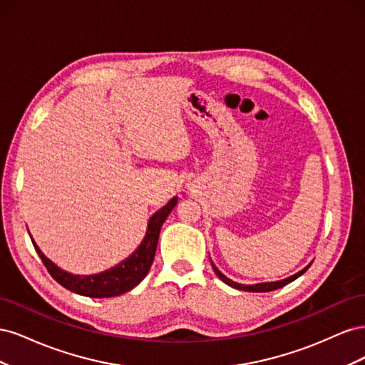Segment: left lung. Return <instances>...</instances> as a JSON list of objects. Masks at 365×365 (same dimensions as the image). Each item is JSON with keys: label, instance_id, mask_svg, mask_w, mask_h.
Masks as SVG:
<instances>
[{"label": "left lung", "instance_id": "obj_1", "mask_svg": "<svg viewBox=\"0 0 365 365\" xmlns=\"http://www.w3.org/2000/svg\"><path fill=\"white\" fill-rule=\"evenodd\" d=\"M212 267H213V269H215V272H216L217 277H219L220 280H222L224 283H227L228 286H231V288L239 289V291H248V292H269V291L280 289V288H283V286H286L288 283H291V282H294L295 279L300 277V275H302V274H304V272L307 271V268L311 267V264H307V267H306L304 269H302L300 272H297V274L291 275V277L284 279V280H279V282H268V283H257V284H240V283H236V282H233V280L227 279L225 275L215 267V263H213V262H212Z\"/></svg>", "mask_w": 365, "mask_h": 365}]
</instances>
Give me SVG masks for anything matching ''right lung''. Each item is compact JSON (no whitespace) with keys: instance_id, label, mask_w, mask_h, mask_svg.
<instances>
[{"instance_id":"1","label":"right lung","mask_w":365,"mask_h":365,"mask_svg":"<svg viewBox=\"0 0 365 365\" xmlns=\"http://www.w3.org/2000/svg\"><path fill=\"white\" fill-rule=\"evenodd\" d=\"M176 202H178V197L175 196L173 200L168 202V205L160 208L158 212L150 217L149 225H148V233L145 239H143L141 245L137 248L134 254H132V256L118 263L117 267L101 274L73 275L70 272H65L43 256L41 250L36 247L35 240H31L33 247H35V250L38 251L43 267L47 268L51 277L59 284H62L63 288H67L68 291L79 295L91 297V298L117 297L130 289H134L135 286L146 277V274L152 267L153 257H155L161 227L164 224V220L168 219L169 213L173 210V207L176 205Z\"/></svg>"}]
</instances>
